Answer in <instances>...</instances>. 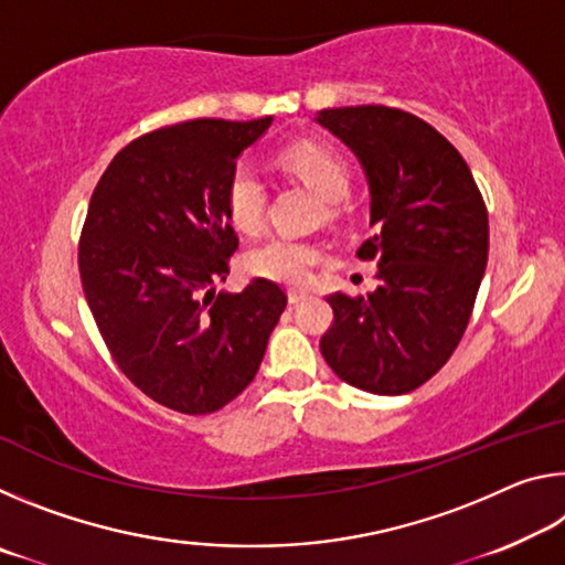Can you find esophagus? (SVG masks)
Masks as SVG:
<instances>
[{
    "mask_svg": "<svg viewBox=\"0 0 565 565\" xmlns=\"http://www.w3.org/2000/svg\"><path fill=\"white\" fill-rule=\"evenodd\" d=\"M306 294L303 289H289V303H299V301H303L306 299Z\"/></svg>",
    "mask_w": 565,
    "mask_h": 565,
    "instance_id": "esophagus-1",
    "label": "esophagus"
}]
</instances>
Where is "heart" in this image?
<instances>
[{"instance_id":"1","label":"heart","mask_w":565,"mask_h":565,"mask_svg":"<svg viewBox=\"0 0 565 565\" xmlns=\"http://www.w3.org/2000/svg\"><path fill=\"white\" fill-rule=\"evenodd\" d=\"M279 161L294 177L319 191L329 199L331 212H337V202L351 191V169L339 151H333L313 141L286 147ZM266 184L248 161H238L228 171L224 186V206L232 224L238 232H259L266 216ZM323 259V246L306 236L274 234L248 254V269L264 279L281 284H306L311 279V269Z\"/></svg>"}]
</instances>
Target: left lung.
Wrapping results in <instances>:
<instances>
[{
  "instance_id": "left-lung-1",
  "label": "left lung",
  "mask_w": 565,
  "mask_h": 565,
  "mask_svg": "<svg viewBox=\"0 0 565 565\" xmlns=\"http://www.w3.org/2000/svg\"><path fill=\"white\" fill-rule=\"evenodd\" d=\"M319 124L353 149L371 186L356 252L376 259L374 294H331L321 353L341 381L398 396L451 359L489 262V212L471 169L431 124L384 104L323 109Z\"/></svg>"
}]
</instances>
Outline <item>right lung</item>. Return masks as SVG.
Segmentation results:
<instances>
[{"instance_id":"obj_1","label":"right lung","mask_w":565,"mask_h":565,"mask_svg":"<svg viewBox=\"0 0 565 565\" xmlns=\"http://www.w3.org/2000/svg\"><path fill=\"white\" fill-rule=\"evenodd\" d=\"M269 124L194 119L141 134L111 159L84 218L79 276L102 339L141 394L179 414H214L242 394L286 309L269 279L214 294L238 248L228 171Z\"/></svg>"}]
</instances>
